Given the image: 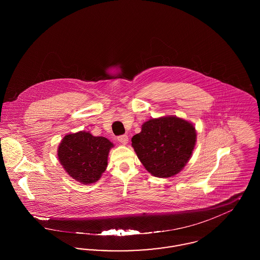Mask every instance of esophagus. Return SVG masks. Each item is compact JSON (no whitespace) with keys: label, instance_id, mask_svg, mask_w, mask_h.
Listing matches in <instances>:
<instances>
[{"label":"esophagus","instance_id":"obj_1","mask_svg":"<svg viewBox=\"0 0 260 260\" xmlns=\"http://www.w3.org/2000/svg\"><path fill=\"white\" fill-rule=\"evenodd\" d=\"M117 139H118V141H119L120 143L124 144V145H125V144L127 143V141H128V138H127V136H126V135L118 136V137H117Z\"/></svg>","mask_w":260,"mask_h":260}]
</instances>
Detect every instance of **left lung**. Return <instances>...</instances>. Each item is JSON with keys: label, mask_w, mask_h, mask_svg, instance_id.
Listing matches in <instances>:
<instances>
[{"label": "left lung", "mask_w": 260, "mask_h": 260, "mask_svg": "<svg viewBox=\"0 0 260 260\" xmlns=\"http://www.w3.org/2000/svg\"><path fill=\"white\" fill-rule=\"evenodd\" d=\"M194 125L177 117L151 119L132 138L138 159L154 176L170 177L189 161L196 143Z\"/></svg>", "instance_id": "left-lung-1"}]
</instances>
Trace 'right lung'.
Here are the masks:
<instances>
[{
	"mask_svg": "<svg viewBox=\"0 0 260 260\" xmlns=\"http://www.w3.org/2000/svg\"><path fill=\"white\" fill-rule=\"evenodd\" d=\"M111 147L113 144L107 138L80 132L62 139L57 155L71 177L83 184H90L105 172Z\"/></svg>",
	"mask_w": 260,
	"mask_h": 260,
	"instance_id": "add662e5",
	"label": "right lung"
}]
</instances>
